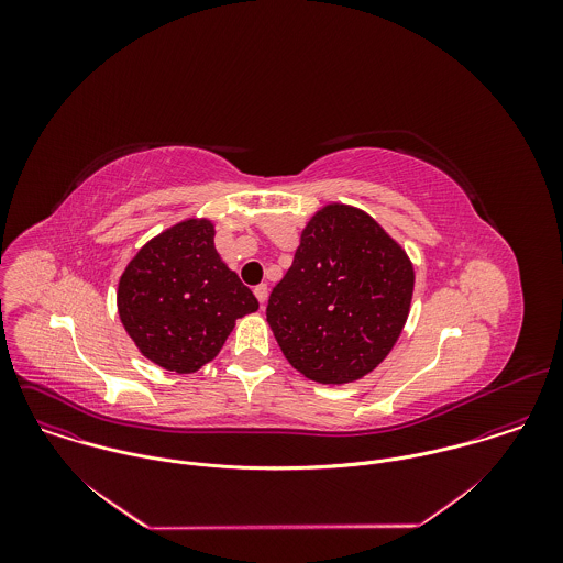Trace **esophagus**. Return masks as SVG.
<instances>
[{"label": "esophagus", "instance_id": "esophagus-1", "mask_svg": "<svg viewBox=\"0 0 563 563\" xmlns=\"http://www.w3.org/2000/svg\"><path fill=\"white\" fill-rule=\"evenodd\" d=\"M253 295L257 297V301H260V303H264V301H266V297H268V286H266V284L255 286V288H253Z\"/></svg>", "mask_w": 563, "mask_h": 563}]
</instances>
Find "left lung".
Listing matches in <instances>:
<instances>
[{
    "instance_id": "1",
    "label": "left lung",
    "mask_w": 563,
    "mask_h": 563,
    "mask_svg": "<svg viewBox=\"0 0 563 563\" xmlns=\"http://www.w3.org/2000/svg\"><path fill=\"white\" fill-rule=\"evenodd\" d=\"M413 266L364 210L329 203L273 288L266 321L286 360L319 384H351L393 351L409 314Z\"/></svg>"
}]
</instances>
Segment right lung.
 I'll use <instances>...</instances> for the list:
<instances>
[{
  "label": "right lung",
  "mask_w": 563,
  "mask_h": 563,
  "mask_svg": "<svg viewBox=\"0 0 563 563\" xmlns=\"http://www.w3.org/2000/svg\"><path fill=\"white\" fill-rule=\"evenodd\" d=\"M119 317L139 351L188 375L212 362L257 299L214 249V225L188 219L147 242L125 266Z\"/></svg>",
  "instance_id": "add662e5"
}]
</instances>
